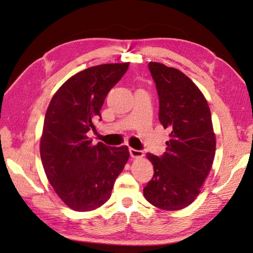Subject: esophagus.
<instances>
[{
	"mask_svg": "<svg viewBox=\"0 0 253 253\" xmlns=\"http://www.w3.org/2000/svg\"><path fill=\"white\" fill-rule=\"evenodd\" d=\"M128 151H130V155L132 158H141L144 156L143 150H136V149H134V148H130Z\"/></svg>",
	"mask_w": 253,
	"mask_h": 253,
	"instance_id": "1",
	"label": "esophagus"
}]
</instances>
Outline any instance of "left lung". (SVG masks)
<instances>
[{"label": "left lung", "instance_id": "8db88e82", "mask_svg": "<svg viewBox=\"0 0 253 253\" xmlns=\"http://www.w3.org/2000/svg\"><path fill=\"white\" fill-rule=\"evenodd\" d=\"M159 96V120L169 128L166 151L147 153L153 165L145 199L158 208L179 211L199 195L211 169L215 136L206 98L188 76L174 67L148 64Z\"/></svg>", "mask_w": 253, "mask_h": 253}]
</instances>
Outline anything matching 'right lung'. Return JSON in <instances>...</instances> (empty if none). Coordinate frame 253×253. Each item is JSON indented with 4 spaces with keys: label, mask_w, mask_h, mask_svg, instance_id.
Listing matches in <instances>:
<instances>
[{
    "label": "right lung",
    "mask_w": 253,
    "mask_h": 253,
    "mask_svg": "<svg viewBox=\"0 0 253 253\" xmlns=\"http://www.w3.org/2000/svg\"><path fill=\"white\" fill-rule=\"evenodd\" d=\"M130 63L101 64L77 73L61 85L46 112L41 159L55 193L76 211L101 207L127 162L126 146L92 145L89 131L102 120L101 108Z\"/></svg>",
    "instance_id": "right-lung-1"
}]
</instances>
